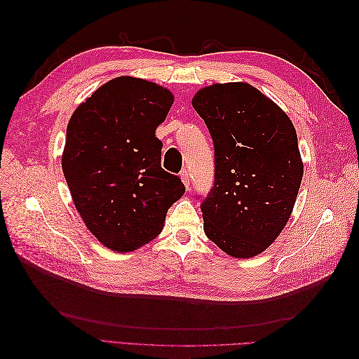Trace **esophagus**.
Instances as JSON below:
<instances>
[{"label":"esophagus","instance_id":"1","mask_svg":"<svg viewBox=\"0 0 359 359\" xmlns=\"http://www.w3.org/2000/svg\"><path fill=\"white\" fill-rule=\"evenodd\" d=\"M181 180L184 182V186H186V189L189 190L190 189V175H189V170L187 169H184L181 172Z\"/></svg>","mask_w":359,"mask_h":359}]
</instances>
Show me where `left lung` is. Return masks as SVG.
Segmentation results:
<instances>
[{
    "instance_id": "left-lung-1",
    "label": "left lung",
    "mask_w": 359,
    "mask_h": 359,
    "mask_svg": "<svg viewBox=\"0 0 359 359\" xmlns=\"http://www.w3.org/2000/svg\"><path fill=\"white\" fill-rule=\"evenodd\" d=\"M191 104L215 157L214 186L201 203L203 231L232 257H253L276 241L295 205L304 173L297 130L245 82L205 86Z\"/></svg>"
}]
</instances>
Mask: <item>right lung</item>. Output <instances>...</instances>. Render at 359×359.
<instances>
[{"instance_id": "right-lung-1", "label": "right lung", "mask_w": 359, "mask_h": 359, "mask_svg": "<svg viewBox=\"0 0 359 359\" xmlns=\"http://www.w3.org/2000/svg\"><path fill=\"white\" fill-rule=\"evenodd\" d=\"M173 95L145 79L119 76L73 112L62 172L76 210L104 247L128 253L161 232L186 187L161 169V140Z\"/></svg>"}]
</instances>
